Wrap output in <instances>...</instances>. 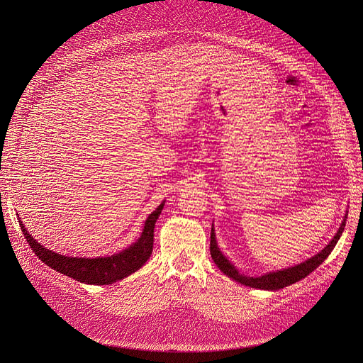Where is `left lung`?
I'll return each instance as SVG.
<instances>
[{
	"mask_svg": "<svg viewBox=\"0 0 363 363\" xmlns=\"http://www.w3.org/2000/svg\"><path fill=\"white\" fill-rule=\"evenodd\" d=\"M346 220H347V212L345 215V219H342L338 231L335 233V235L333 237V240L323 247V249L309 257L308 260H304L298 264L290 266V268H285V269H279V271H274V272H266L260 277H249V275H244L241 274L237 266L228 259L219 249L218 241H216V235H215V228L212 225V233H211V255L213 262L216 263L218 268L226 275L233 278L234 281L247 285V287H252V289H257V290H268V291H277L281 290L284 287H287V285H291L300 279H303L304 277H308L311 272H313L318 266L325 260L331 252L334 250L335 244L338 242L342 231H345V226H346Z\"/></svg>",
	"mask_w": 363,
	"mask_h": 363,
	"instance_id": "left-lung-1",
	"label": "left lung"
}]
</instances>
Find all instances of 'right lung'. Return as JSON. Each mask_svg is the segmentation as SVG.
Segmentation results:
<instances>
[{
    "mask_svg": "<svg viewBox=\"0 0 363 363\" xmlns=\"http://www.w3.org/2000/svg\"><path fill=\"white\" fill-rule=\"evenodd\" d=\"M164 201H162L155 212H151L144 222L143 233L140 238L132 242L125 250L106 257H72L55 253L43 244L38 242L25 228L21 218L22 233L29 242L33 253L40 257L51 269L60 272L69 278H73L84 284L91 285H108L121 281L130 274L137 272L141 266L150 259L152 252V241H155V225L163 211Z\"/></svg>",
    "mask_w": 363,
    "mask_h": 363,
    "instance_id": "1",
    "label": "right lung"
}]
</instances>
